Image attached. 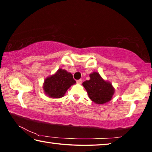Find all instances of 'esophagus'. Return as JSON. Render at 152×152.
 <instances>
[{
	"instance_id": "esophagus-1",
	"label": "esophagus",
	"mask_w": 152,
	"mask_h": 152,
	"mask_svg": "<svg viewBox=\"0 0 152 152\" xmlns=\"http://www.w3.org/2000/svg\"><path fill=\"white\" fill-rule=\"evenodd\" d=\"M76 82L78 84H81L82 82V79H79V80H76Z\"/></svg>"
}]
</instances>
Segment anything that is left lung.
<instances>
[{
    "label": "left lung",
    "mask_w": 152,
    "mask_h": 152,
    "mask_svg": "<svg viewBox=\"0 0 152 152\" xmlns=\"http://www.w3.org/2000/svg\"><path fill=\"white\" fill-rule=\"evenodd\" d=\"M90 78L89 80L82 83L90 99L96 104H104L110 101L115 92L112 84L104 81L97 72L90 74Z\"/></svg>",
    "instance_id": "1"
}]
</instances>
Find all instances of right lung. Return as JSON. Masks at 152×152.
<instances>
[{
    "label": "right lung",
    "instance_id": "obj_1",
    "mask_svg": "<svg viewBox=\"0 0 152 152\" xmlns=\"http://www.w3.org/2000/svg\"><path fill=\"white\" fill-rule=\"evenodd\" d=\"M72 74L65 70L59 69L54 75L45 79L43 84V91L51 98L62 97L70 87L75 84Z\"/></svg>",
    "mask_w": 152,
    "mask_h": 152
}]
</instances>
